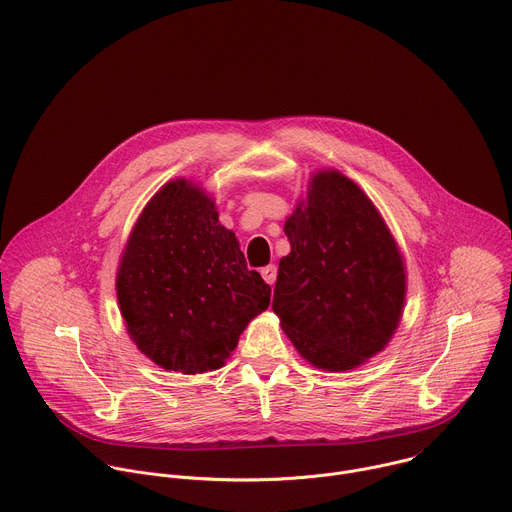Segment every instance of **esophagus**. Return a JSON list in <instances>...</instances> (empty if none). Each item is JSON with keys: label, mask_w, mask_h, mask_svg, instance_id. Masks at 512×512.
I'll use <instances>...</instances> for the list:
<instances>
[{"label": "esophagus", "mask_w": 512, "mask_h": 512, "mask_svg": "<svg viewBox=\"0 0 512 512\" xmlns=\"http://www.w3.org/2000/svg\"><path fill=\"white\" fill-rule=\"evenodd\" d=\"M276 272H278V270H276V266H274V264H270V266H264V268L260 270L262 278H264V280H266L270 286L276 282Z\"/></svg>", "instance_id": "1"}]
</instances>
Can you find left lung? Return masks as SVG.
<instances>
[{"mask_svg": "<svg viewBox=\"0 0 512 512\" xmlns=\"http://www.w3.org/2000/svg\"><path fill=\"white\" fill-rule=\"evenodd\" d=\"M272 311L317 369L349 371L381 353L405 306L401 250L367 193L339 169H319L284 222Z\"/></svg>", "mask_w": 512, "mask_h": 512, "instance_id": "left-lung-1", "label": "left lung"}]
</instances>
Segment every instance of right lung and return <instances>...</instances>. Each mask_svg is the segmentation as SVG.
Masks as SVG:
<instances>
[{
    "instance_id": "add662e5",
    "label": "right lung",
    "mask_w": 512,
    "mask_h": 512,
    "mask_svg": "<svg viewBox=\"0 0 512 512\" xmlns=\"http://www.w3.org/2000/svg\"><path fill=\"white\" fill-rule=\"evenodd\" d=\"M119 309L131 341L165 371L195 375L226 365L270 286L248 270L214 197L185 177L143 208L117 270Z\"/></svg>"
}]
</instances>
